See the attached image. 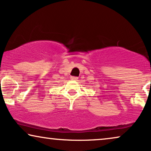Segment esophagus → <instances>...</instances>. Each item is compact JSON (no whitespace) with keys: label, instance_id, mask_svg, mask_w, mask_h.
<instances>
[{"label":"esophagus","instance_id":"esophagus-1","mask_svg":"<svg viewBox=\"0 0 151 151\" xmlns=\"http://www.w3.org/2000/svg\"><path fill=\"white\" fill-rule=\"evenodd\" d=\"M71 79L72 80H77L78 78L77 77H74V76H72V77H71Z\"/></svg>","mask_w":151,"mask_h":151}]
</instances>
